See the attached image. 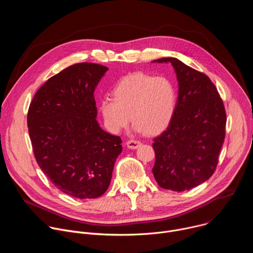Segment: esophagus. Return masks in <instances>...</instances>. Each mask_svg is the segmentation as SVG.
<instances>
[{"mask_svg": "<svg viewBox=\"0 0 253 253\" xmlns=\"http://www.w3.org/2000/svg\"><path fill=\"white\" fill-rule=\"evenodd\" d=\"M126 145L130 149H136L141 145V142L138 140H129L126 142Z\"/></svg>", "mask_w": 253, "mask_h": 253, "instance_id": "34e87169", "label": "esophagus"}]
</instances>
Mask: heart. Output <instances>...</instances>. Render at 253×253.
I'll use <instances>...</instances> for the list:
<instances>
[{
    "label": "heart",
    "mask_w": 253,
    "mask_h": 253,
    "mask_svg": "<svg viewBox=\"0 0 253 253\" xmlns=\"http://www.w3.org/2000/svg\"><path fill=\"white\" fill-rule=\"evenodd\" d=\"M113 99L101 101L100 110L107 128L119 133L130 122L136 132L156 135L170 123L177 95L166 77L133 73L124 77L113 89Z\"/></svg>",
    "instance_id": "heart-1"
}]
</instances>
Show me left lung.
<instances>
[{"mask_svg": "<svg viewBox=\"0 0 253 253\" xmlns=\"http://www.w3.org/2000/svg\"><path fill=\"white\" fill-rule=\"evenodd\" d=\"M153 62L171 63L178 80V98L167 129L154 138L158 185L177 192L205 182L214 173L224 142L226 113L211 80L176 58Z\"/></svg>", "mask_w": 253, "mask_h": 253, "instance_id": "obj_1", "label": "left lung"}]
</instances>
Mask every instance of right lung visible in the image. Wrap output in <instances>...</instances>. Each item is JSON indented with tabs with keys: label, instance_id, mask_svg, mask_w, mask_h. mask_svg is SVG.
Returning a JSON list of instances; mask_svg holds the SVG:
<instances>
[{
	"label": "right lung",
	"instance_id": "right-lung-1",
	"mask_svg": "<svg viewBox=\"0 0 253 253\" xmlns=\"http://www.w3.org/2000/svg\"><path fill=\"white\" fill-rule=\"evenodd\" d=\"M108 68L72 65L35 94L28 128L38 165L51 182L72 197L97 198L110 185L122 140L98 124L94 91Z\"/></svg>",
	"mask_w": 253,
	"mask_h": 253
}]
</instances>
